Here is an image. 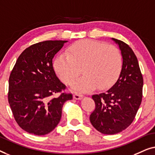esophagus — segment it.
<instances>
[{
    "label": "esophagus",
    "mask_w": 155,
    "mask_h": 155,
    "mask_svg": "<svg viewBox=\"0 0 155 155\" xmlns=\"http://www.w3.org/2000/svg\"><path fill=\"white\" fill-rule=\"evenodd\" d=\"M73 97L76 100H81L83 97V95L81 94V93H75L73 95Z\"/></svg>",
    "instance_id": "1"
}]
</instances>
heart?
Here are the masks:
<instances>
[{"instance_id": "1", "label": "heart", "mask_w": 155, "mask_h": 155, "mask_svg": "<svg viewBox=\"0 0 155 155\" xmlns=\"http://www.w3.org/2000/svg\"><path fill=\"white\" fill-rule=\"evenodd\" d=\"M123 60L116 46L93 40L78 41L59 53L54 69L64 84H70L81 69L83 75L73 83L74 89L87 92L112 86L120 75Z\"/></svg>"}]
</instances>
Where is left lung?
<instances>
[{"instance_id":"8db88e82","label":"left lung","mask_w":155,"mask_h":155,"mask_svg":"<svg viewBox=\"0 0 155 155\" xmlns=\"http://www.w3.org/2000/svg\"><path fill=\"white\" fill-rule=\"evenodd\" d=\"M112 40L121 52V72L107 92L93 95L95 109L90 116L93 127L108 135L118 134L130 125L142 102L143 86V75L133 50L123 41Z\"/></svg>"}]
</instances>
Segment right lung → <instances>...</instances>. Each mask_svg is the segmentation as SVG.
I'll use <instances>...</instances> for the list:
<instances>
[{
  "mask_svg": "<svg viewBox=\"0 0 155 155\" xmlns=\"http://www.w3.org/2000/svg\"><path fill=\"white\" fill-rule=\"evenodd\" d=\"M67 41H45L31 45L19 56L9 77L8 102L17 124L29 134L43 136L55 128L63 104L72 99L62 93L53 58ZM61 93L53 98L55 93Z\"/></svg>",
  "mask_w": 155,
  "mask_h": 155,
  "instance_id": "add662e5",
  "label": "right lung"
}]
</instances>
